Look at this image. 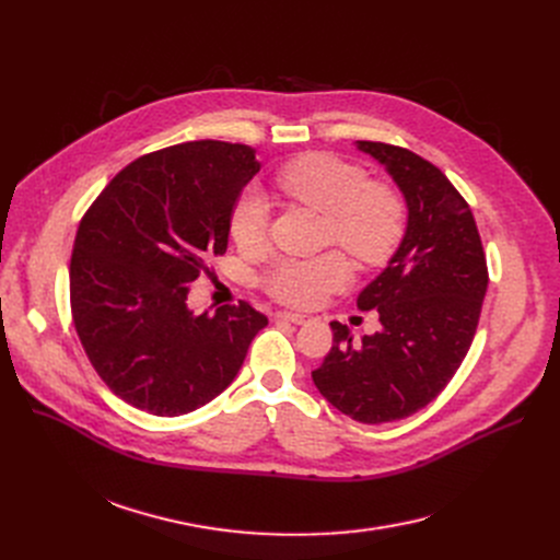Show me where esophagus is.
<instances>
[{
	"label": "esophagus",
	"instance_id": "esophagus-1",
	"mask_svg": "<svg viewBox=\"0 0 560 560\" xmlns=\"http://www.w3.org/2000/svg\"><path fill=\"white\" fill-rule=\"evenodd\" d=\"M277 319L292 322V325H304V322H308V315H302V313H290V311H279V313H277Z\"/></svg>",
	"mask_w": 560,
	"mask_h": 560
}]
</instances>
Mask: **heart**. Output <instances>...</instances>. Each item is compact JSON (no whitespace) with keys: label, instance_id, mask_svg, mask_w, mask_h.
<instances>
[{"label":"heart","instance_id":"obj_1","mask_svg":"<svg viewBox=\"0 0 560 560\" xmlns=\"http://www.w3.org/2000/svg\"><path fill=\"white\" fill-rule=\"evenodd\" d=\"M288 197L325 213V243H336L363 265H384L406 233V201L388 184L368 182L361 165L329 152H311L288 161L275 176ZM270 203L256 188L235 197L229 235L243 254H258L268 243ZM262 290L281 304L313 308L351 283V265L331 249L313 258H279L260 279Z\"/></svg>","mask_w":560,"mask_h":560}]
</instances>
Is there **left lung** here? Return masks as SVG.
<instances>
[{
  "label": "left lung",
  "instance_id": "8db88e82",
  "mask_svg": "<svg viewBox=\"0 0 560 560\" xmlns=\"http://www.w3.org/2000/svg\"><path fill=\"white\" fill-rule=\"evenodd\" d=\"M357 144L401 188L408 226L357 302L376 308L384 329L354 342L349 327L331 322L334 345L313 384L351 420L384 424L418 413L460 368L477 334L488 262L469 203L443 172L397 144Z\"/></svg>",
  "mask_w": 560,
  "mask_h": 560
}]
</instances>
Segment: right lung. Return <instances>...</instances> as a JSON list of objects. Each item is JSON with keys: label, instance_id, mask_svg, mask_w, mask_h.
Wrapping results in <instances>:
<instances>
[{"label": "right lung", "instance_id": "add662e5", "mask_svg": "<svg viewBox=\"0 0 560 560\" xmlns=\"http://www.w3.org/2000/svg\"><path fill=\"white\" fill-rule=\"evenodd\" d=\"M258 172L238 142L192 140L136 159L83 213L70 258V308L88 361L133 408L174 418L238 374L268 317L249 302L186 306L226 252L229 213Z\"/></svg>", "mask_w": 560, "mask_h": 560}]
</instances>
